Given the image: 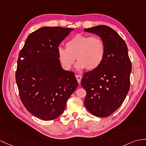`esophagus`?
Listing matches in <instances>:
<instances>
[{
  "mask_svg": "<svg viewBox=\"0 0 146 146\" xmlns=\"http://www.w3.org/2000/svg\"><path fill=\"white\" fill-rule=\"evenodd\" d=\"M76 80L78 81V83L80 84V82H81V78H82V76H81V75H80V74H76Z\"/></svg>",
  "mask_w": 146,
  "mask_h": 146,
  "instance_id": "34e87169",
  "label": "esophagus"
}]
</instances>
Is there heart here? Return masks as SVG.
Instances as JSON below:
<instances>
[{
  "mask_svg": "<svg viewBox=\"0 0 146 146\" xmlns=\"http://www.w3.org/2000/svg\"><path fill=\"white\" fill-rule=\"evenodd\" d=\"M66 48L58 47V55L64 68H72L76 60L78 70L97 68L103 62L105 46L99 36L77 34L67 42Z\"/></svg>",
  "mask_w": 146,
  "mask_h": 146,
  "instance_id": "1",
  "label": "heart"
}]
</instances>
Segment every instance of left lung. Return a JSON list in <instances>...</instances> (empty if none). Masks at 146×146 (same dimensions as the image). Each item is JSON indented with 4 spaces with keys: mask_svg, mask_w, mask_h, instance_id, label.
Wrapping results in <instances>:
<instances>
[{
    "mask_svg": "<svg viewBox=\"0 0 146 146\" xmlns=\"http://www.w3.org/2000/svg\"><path fill=\"white\" fill-rule=\"evenodd\" d=\"M101 37L105 55L97 68L83 74L81 86L86 91L84 104L90 113L107 117L123 104L130 86L131 63L126 42L118 33L106 25L84 29Z\"/></svg>",
    "mask_w": 146,
    "mask_h": 146,
    "instance_id": "left-lung-1",
    "label": "left lung"
}]
</instances>
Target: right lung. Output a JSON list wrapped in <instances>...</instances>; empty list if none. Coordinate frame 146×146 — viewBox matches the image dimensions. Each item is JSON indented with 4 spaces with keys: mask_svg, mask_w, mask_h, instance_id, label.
Returning a JSON list of instances; mask_svg holds the SVG:
<instances>
[{
    "mask_svg": "<svg viewBox=\"0 0 146 146\" xmlns=\"http://www.w3.org/2000/svg\"><path fill=\"white\" fill-rule=\"evenodd\" d=\"M72 28L42 27L27 37L17 60L15 78L22 102L40 119H55L78 85L72 72L63 70L58 46Z\"/></svg>",
    "mask_w": 146,
    "mask_h": 146,
    "instance_id": "right-lung-1",
    "label": "right lung"
}]
</instances>
